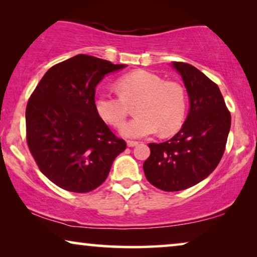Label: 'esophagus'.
Masks as SVG:
<instances>
[{
  "instance_id": "esophagus-1",
  "label": "esophagus",
  "mask_w": 257,
  "mask_h": 257,
  "mask_svg": "<svg viewBox=\"0 0 257 257\" xmlns=\"http://www.w3.org/2000/svg\"><path fill=\"white\" fill-rule=\"evenodd\" d=\"M137 145H138V142H133V140H128V142H127L128 147H135Z\"/></svg>"
}]
</instances>
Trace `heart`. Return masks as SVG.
<instances>
[{
  "mask_svg": "<svg viewBox=\"0 0 257 257\" xmlns=\"http://www.w3.org/2000/svg\"><path fill=\"white\" fill-rule=\"evenodd\" d=\"M118 96L99 94L94 108L101 120L119 128L135 106L136 117L121 128L127 138H143L159 131L173 135L181 127L186 117L187 100L179 83L165 82L163 77L146 70H137L115 82Z\"/></svg>",
  "mask_w": 257,
  "mask_h": 257,
  "instance_id": "b5f03b06",
  "label": "heart"
}]
</instances>
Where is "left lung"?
Wrapping results in <instances>:
<instances>
[{
    "label": "left lung",
    "instance_id": "8db88e82",
    "mask_svg": "<svg viewBox=\"0 0 257 257\" xmlns=\"http://www.w3.org/2000/svg\"><path fill=\"white\" fill-rule=\"evenodd\" d=\"M187 89L191 108L180 131L165 143L149 144L146 179L165 192L189 188L206 179L222 158L231 117L219 86L195 66L173 62Z\"/></svg>",
    "mask_w": 257,
    "mask_h": 257
}]
</instances>
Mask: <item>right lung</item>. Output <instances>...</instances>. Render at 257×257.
Segmentation results:
<instances>
[{
  "mask_svg": "<svg viewBox=\"0 0 257 257\" xmlns=\"http://www.w3.org/2000/svg\"><path fill=\"white\" fill-rule=\"evenodd\" d=\"M124 64L77 55L50 68L28 100L27 143L38 168L65 191L87 193L106 180L126 149L94 108L97 84Z\"/></svg>",
  "mask_w": 257,
  "mask_h": 257,
  "instance_id": "1",
  "label": "right lung"
}]
</instances>
